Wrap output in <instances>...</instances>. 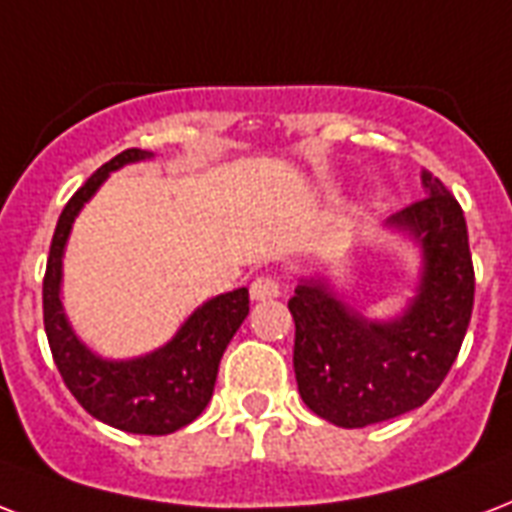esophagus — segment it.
<instances>
[{
	"mask_svg": "<svg viewBox=\"0 0 512 512\" xmlns=\"http://www.w3.org/2000/svg\"><path fill=\"white\" fill-rule=\"evenodd\" d=\"M279 282L273 279V276H260V279H255L252 282V287H249V295H252V300H273L279 298Z\"/></svg>",
	"mask_w": 512,
	"mask_h": 512,
	"instance_id": "34e87169",
	"label": "esophagus"
}]
</instances>
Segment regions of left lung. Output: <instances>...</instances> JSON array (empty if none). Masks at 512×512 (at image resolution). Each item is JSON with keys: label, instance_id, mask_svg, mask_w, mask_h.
<instances>
[{"label": "left lung", "instance_id": "left-lung-1", "mask_svg": "<svg viewBox=\"0 0 512 512\" xmlns=\"http://www.w3.org/2000/svg\"><path fill=\"white\" fill-rule=\"evenodd\" d=\"M424 198L386 220L421 249L416 298L395 319H368L327 279H303L290 298L292 365L311 411L357 429L419 408L443 384L473 317L475 271L462 206L421 171Z\"/></svg>", "mask_w": 512, "mask_h": 512}]
</instances>
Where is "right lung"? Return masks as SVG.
<instances>
[{
    "instance_id": "right-lung-1",
    "label": "right lung",
    "mask_w": 512,
    "mask_h": 512,
    "mask_svg": "<svg viewBox=\"0 0 512 512\" xmlns=\"http://www.w3.org/2000/svg\"><path fill=\"white\" fill-rule=\"evenodd\" d=\"M147 158H152V152L136 147L123 150L69 198L50 241L42 282V314L58 373L74 400L93 419L134 435H169L198 419L212 400L222 351L228 349L230 338L249 314L247 287L206 300L185 319V325L166 346L134 360H104L93 354L77 338L61 303L64 249L74 217L112 171Z\"/></svg>"
}]
</instances>
